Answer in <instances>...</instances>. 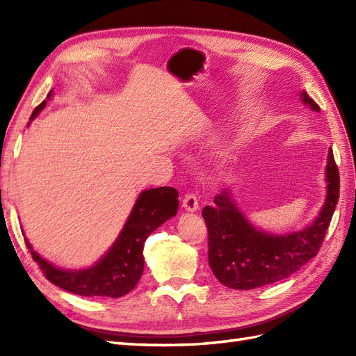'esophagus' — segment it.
Instances as JSON below:
<instances>
[{
	"label": "esophagus",
	"mask_w": 356,
	"mask_h": 356,
	"mask_svg": "<svg viewBox=\"0 0 356 356\" xmlns=\"http://www.w3.org/2000/svg\"><path fill=\"white\" fill-rule=\"evenodd\" d=\"M182 207L188 212H195L199 209V202L195 193H187V195H184V197H182Z\"/></svg>",
	"instance_id": "obj_1"
}]
</instances>
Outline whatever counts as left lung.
<instances>
[{"label":"left lung","mask_w":356,"mask_h":356,"mask_svg":"<svg viewBox=\"0 0 356 356\" xmlns=\"http://www.w3.org/2000/svg\"><path fill=\"white\" fill-rule=\"evenodd\" d=\"M301 101L319 113V105L306 92H301ZM325 172V204L305 230L277 236L255 229L236 207L229 188L213 197L212 207L203 208L209 267L222 285L232 289H254L282 281L318 254L340 196V177L332 149L328 153Z\"/></svg>","instance_id":"obj_1"}]
</instances>
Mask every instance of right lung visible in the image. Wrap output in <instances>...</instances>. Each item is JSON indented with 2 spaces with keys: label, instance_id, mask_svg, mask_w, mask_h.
I'll return each instance as SVG.
<instances>
[{
  "label": "right lung",
  "instance_id": "obj_1",
  "mask_svg": "<svg viewBox=\"0 0 356 356\" xmlns=\"http://www.w3.org/2000/svg\"><path fill=\"white\" fill-rule=\"evenodd\" d=\"M49 93L47 98H50ZM42 101L31 120L42 108ZM178 211V191L172 187L145 190L139 195L124 227L111 250L95 266L83 270H63L41 258L25 241L34 261L47 281L68 293L83 297H123L131 293L144 270V243L147 238Z\"/></svg>",
  "mask_w": 356,
  "mask_h": 356
}]
</instances>
